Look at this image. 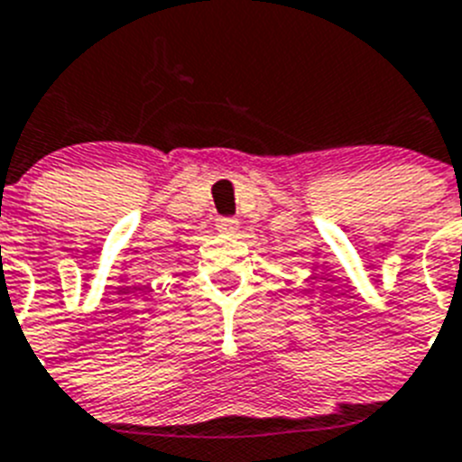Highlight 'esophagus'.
<instances>
[{
    "label": "esophagus",
    "instance_id": "1",
    "mask_svg": "<svg viewBox=\"0 0 462 462\" xmlns=\"http://www.w3.org/2000/svg\"><path fill=\"white\" fill-rule=\"evenodd\" d=\"M218 232H226V235H235L239 230V220L236 218H220L218 220Z\"/></svg>",
    "mask_w": 462,
    "mask_h": 462
}]
</instances>
